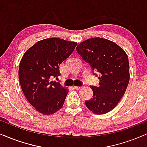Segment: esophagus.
Wrapping results in <instances>:
<instances>
[{
  "label": "esophagus",
  "instance_id": "esophagus-1",
  "mask_svg": "<svg viewBox=\"0 0 147 147\" xmlns=\"http://www.w3.org/2000/svg\"><path fill=\"white\" fill-rule=\"evenodd\" d=\"M74 88L76 90H79L80 88H82V86H74Z\"/></svg>",
  "mask_w": 147,
  "mask_h": 147
}]
</instances>
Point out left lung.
Masks as SVG:
<instances>
[{"label": "left lung", "instance_id": "1", "mask_svg": "<svg viewBox=\"0 0 147 147\" xmlns=\"http://www.w3.org/2000/svg\"><path fill=\"white\" fill-rule=\"evenodd\" d=\"M76 49L92 70L99 72L98 86H90L93 95L86 106L94 113L105 114L117 105L129 84L127 55L115 43L99 37L86 40Z\"/></svg>", "mask_w": 147, "mask_h": 147}]
</instances>
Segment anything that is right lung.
<instances>
[{
	"label": "right lung",
	"mask_w": 147,
	"mask_h": 147,
	"mask_svg": "<svg viewBox=\"0 0 147 147\" xmlns=\"http://www.w3.org/2000/svg\"><path fill=\"white\" fill-rule=\"evenodd\" d=\"M77 44L61 38H46L35 43L22 57L18 70L22 90L41 113L52 115L63 106L68 90L52 79L61 75L59 65Z\"/></svg>",
	"instance_id": "obj_1"
}]
</instances>
